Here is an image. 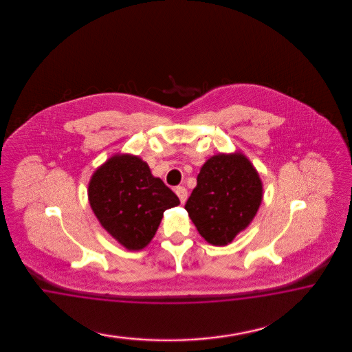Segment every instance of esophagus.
<instances>
[{
	"label": "esophagus",
	"instance_id": "1",
	"mask_svg": "<svg viewBox=\"0 0 352 352\" xmlns=\"http://www.w3.org/2000/svg\"><path fill=\"white\" fill-rule=\"evenodd\" d=\"M175 193H177V196L179 197L182 204L186 203L188 193H187V190H186L184 187H177V188H175Z\"/></svg>",
	"mask_w": 352,
	"mask_h": 352
}]
</instances>
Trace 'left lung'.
<instances>
[{
	"mask_svg": "<svg viewBox=\"0 0 352 352\" xmlns=\"http://www.w3.org/2000/svg\"><path fill=\"white\" fill-rule=\"evenodd\" d=\"M262 182L241 153H219L206 161L186 210L204 239L217 246L230 244L256 217Z\"/></svg>",
	"mask_w": 352,
	"mask_h": 352,
	"instance_id": "8db88e82",
	"label": "left lung"
}]
</instances>
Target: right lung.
<instances>
[{
  "label": "right lung",
  "instance_id": "add662e5",
  "mask_svg": "<svg viewBox=\"0 0 352 352\" xmlns=\"http://www.w3.org/2000/svg\"><path fill=\"white\" fill-rule=\"evenodd\" d=\"M87 195L102 227L129 250L148 245L164 212L179 205L178 196L151 174L147 162L131 155H116L98 168Z\"/></svg>",
  "mask_w": 352,
  "mask_h": 352
}]
</instances>
